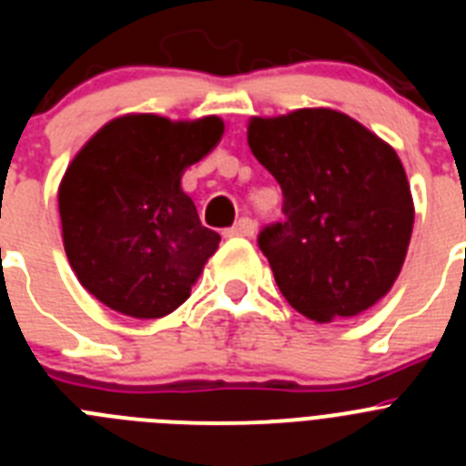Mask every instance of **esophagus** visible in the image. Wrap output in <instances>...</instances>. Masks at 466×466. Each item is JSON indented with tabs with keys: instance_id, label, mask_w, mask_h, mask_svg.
Returning <instances> with one entry per match:
<instances>
[{
	"instance_id": "34e87169",
	"label": "esophagus",
	"mask_w": 466,
	"mask_h": 466,
	"mask_svg": "<svg viewBox=\"0 0 466 466\" xmlns=\"http://www.w3.org/2000/svg\"><path fill=\"white\" fill-rule=\"evenodd\" d=\"M254 230H257V224H254V219H249V217H242L240 221H236V226H230L228 230H226V236H240V238H252Z\"/></svg>"
}]
</instances>
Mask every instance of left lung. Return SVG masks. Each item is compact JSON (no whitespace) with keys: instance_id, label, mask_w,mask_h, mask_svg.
<instances>
[{"instance_id":"8db88e82","label":"left lung","mask_w":466,"mask_h":466,"mask_svg":"<svg viewBox=\"0 0 466 466\" xmlns=\"http://www.w3.org/2000/svg\"><path fill=\"white\" fill-rule=\"evenodd\" d=\"M247 142L282 188L284 221L258 233L275 282L315 322L355 317L392 289L413 233L397 151L333 109L254 116Z\"/></svg>"}]
</instances>
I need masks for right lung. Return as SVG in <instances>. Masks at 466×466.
Here are the masks:
<instances>
[{
	"instance_id": "obj_1",
	"label": "right lung",
	"mask_w": 466,
	"mask_h": 466,
	"mask_svg": "<svg viewBox=\"0 0 466 466\" xmlns=\"http://www.w3.org/2000/svg\"><path fill=\"white\" fill-rule=\"evenodd\" d=\"M221 135L219 116L127 114L74 156L57 191L65 252L79 282L106 308L156 319L191 296L221 238L200 224L182 175Z\"/></svg>"
}]
</instances>
